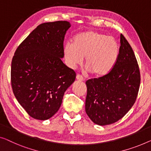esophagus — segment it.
Returning <instances> with one entry per match:
<instances>
[{"label":"esophagus","instance_id":"1","mask_svg":"<svg viewBox=\"0 0 151 151\" xmlns=\"http://www.w3.org/2000/svg\"><path fill=\"white\" fill-rule=\"evenodd\" d=\"M76 79L78 81H85V78H83V76H82L81 75H77L76 76Z\"/></svg>","mask_w":151,"mask_h":151}]
</instances>
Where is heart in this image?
<instances>
[{
  "instance_id": "1",
  "label": "heart",
  "mask_w": 151,
  "mask_h": 151,
  "mask_svg": "<svg viewBox=\"0 0 151 151\" xmlns=\"http://www.w3.org/2000/svg\"><path fill=\"white\" fill-rule=\"evenodd\" d=\"M67 64L71 68L80 64L85 58V66L93 76L107 75L115 64L119 46L115 39L96 31H86L76 35L73 43L64 47Z\"/></svg>"
}]
</instances>
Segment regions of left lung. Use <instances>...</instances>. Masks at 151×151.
I'll return each instance as SVG.
<instances>
[{
    "instance_id": "1",
    "label": "left lung",
    "mask_w": 151,
    "mask_h": 151,
    "mask_svg": "<svg viewBox=\"0 0 151 151\" xmlns=\"http://www.w3.org/2000/svg\"><path fill=\"white\" fill-rule=\"evenodd\" d=\"M117 60L107 75L86 81L85 111L99 125L120 120L136 102L140 84V73L132 47L122 34Z\"/></svg>"
}]
</instances>
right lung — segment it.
<instances>
[{
    "mask_svg": "<svg viewBox=\"0 0 151 151\" xmlns=\"http://www.w3.org/2000/svg\"><path fill=\"white\" fill-rule=\"evenodd\" d=\"M67 21L47 22L34 30L15 51L11 82L18 102L31 117L47 120L58 111L76 73L66 66L64 40Z\"/></svg>",
    "mask_w": 151,
    "mask_h": 151,
    "instance_id": "1",
    "label": "right lung"
}]
</instances>
